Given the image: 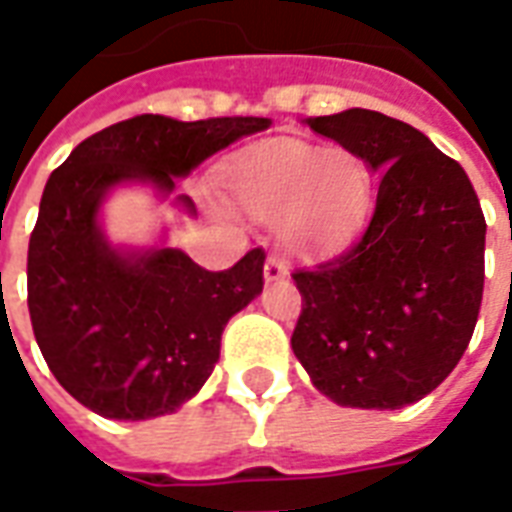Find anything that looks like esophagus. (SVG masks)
Instances as JSON below:
<instances>
[{
	"mask_svg": "<svg viewBox=\"0 0 512 512\" xmlns=\"http://www.w3.org/2000/svg\"><path fill=\"white\" fill-rule=\"evenodd\" d=\"M263 277H266V282H279V279L288 277V266L277 255H271L266 260V268H263Z\"/></svg>",
	"mask_w": 512,
	"mask_h": 512,
	"instance_id": "1",
	"label": "esophagus"
}]
</instances>
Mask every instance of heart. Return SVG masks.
I'll use <instances>...</instances> for the list:
<instances>
[{
    "instance_id": "1",
    "label": "heart",
    "mask_w": 512,
    "mask_h": 512,
    "mask_svg": "<svg viewBox=\"0 0 512 512\" xmlns=\"http://www.w3.org/2000/svg\"><path fill=\"white\" fill-rule=\"evenodd\" d=\"M224 186L235 208L260 222H282L299 252H332L365 219L373 172L351 150L277 145L227 169Z\"/></svg>"
}]
</instances>
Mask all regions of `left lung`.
<instances>
[{
    "label": "left lung",
    "instance_id": "obj_1",
    "mask_svg": "<svg viewBox=\"0 0 512 512\" xmlns=\"http://www.w3.org/2000/svg\"><path fill=\"white\" fill-rule=\"evenodd\" d=\"M307 126L365 158L378 197L343 255L293 274V354L337 406L417 403L472 340L485 279L480 200L461 164L403 120L345 109Z\"/></svg>",
    "mask_w": 512,
    "mask_h": 512
}]
</instances>
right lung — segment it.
I'll list each match as a JSON object with an SVG mask.
<instances>
[{
    "mask_svg": "<svg viewBox=\"0 0 512 512\" xmlns=\"http://www.w3.org/2000/svg\"><path fill=\"white\" fill-rule=\"evenodd\" d=\"M268 126L139 115L87 136L51 172L29 238L27 304L40 354L82 406L131 422L178 411L219 362L227 321L263 290V249L205 271L172 246H112L98 222L106 194L150 183L167 197L175 178ZM178 202L194 213L186 194Z\"/></svg>",
    "mask_w": 512,
    "mask_h": 512,
    "instance_id": "add662e5",
    "label": "right lung"
}]
</instances>
